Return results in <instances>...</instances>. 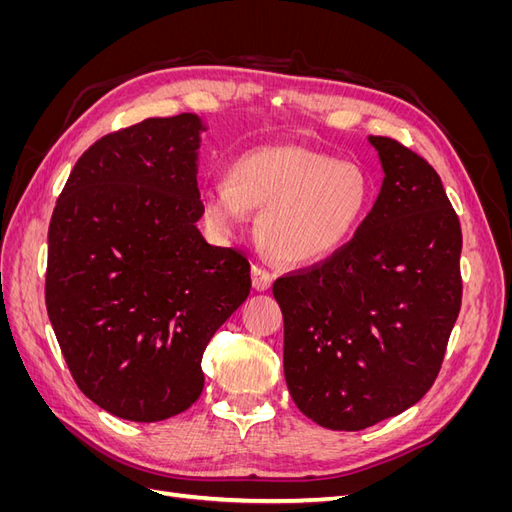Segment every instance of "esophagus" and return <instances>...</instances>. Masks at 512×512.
<instances>
[{
  "label": "esophagus",
  "mask_w": 512,
  "mask_h": 512,
  "mask_svg": "<svg viewBox=\"0 0 512 512\" xmlns=\"http://www.w3.org/2000/svg\"><path fill=\"white\" fill-rule=\"evenodd\" d=\"M273 280H275V275L271 273V271H267L265 267H260V265H254L252 267V286L256 288V290H269L271 288V284H273Z\"/></svg>",
  "instance_id": "1"
}]
</instances>
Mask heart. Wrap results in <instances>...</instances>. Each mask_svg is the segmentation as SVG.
<instances>
[{"label": "heart", "instance_id": "obj_1", "mask_svg": "<svg viewBox=\"0 0 512 512\" xmlns=\"http://www.w3.org/2000/svg\"><path fill=\"white\" fill-rule=\"evenodd\" d=\"M369 205L371 181L359 164L299 145L245 151L230 164L228 181L200 188V209L213 232L235 235L250 211H262V245L292 265L322 260L344 247Z\"/></svg>", "mask_w": 512, "mask_h": 512}]
</instances>
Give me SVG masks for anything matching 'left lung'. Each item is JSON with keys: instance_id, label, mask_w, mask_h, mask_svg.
<instances>
[{"instance_id": "1", "label": "left lung", "mask_w": 512, "mask_h": 512, "mask_svg": "<svg viewBox=\"0 0 512 512\" xmlns=\"http://www.w3.org/2000/svg\"><path fill=\"white\" fill-rule=\"evenodd\" d=\"M369 143L384 181L356 235L273 284L288 391L337 431L414 406L438 378L461 309V226L440 175L395 138Z\"/></svg>"}]
</instances>
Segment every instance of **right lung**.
<instances>
[{
	"label": "right lung",
	"mask_w": 512,
	"mask_h": 512,
	"mask_svg": "<svg viewBox=\"0 0 512 512\" xmlns=\"http://www.w3.org/2000/svg\"><path fill=\"white\" fill-rule=\"evenodd\" d=\"M203 130L181 113L102 136L53 209L46 312L76 386L126 421L194 404L203 352L252 288L245 254L196 228Z\"/></svg>",
	"instance_id": "add662e5"
}]
</instances>
